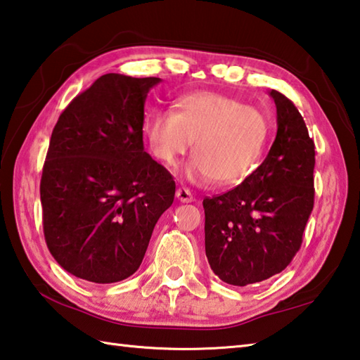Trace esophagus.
Listing matches in <instances>:
<instances>
[{
    "label": "esophagus",
    "instance_id": "esophagus-1",
    "mask_svg": "<svg viewBox=\"0 0 360 360\" xmlns=\"http://www.w3.org/2000/svg\"><path fill=\"white\" fill-rule=\"evenodd\" d=\"M175 197H177V199L183 203H189L194 200V197H193V194H191V191L188 188H179L177 193H175Z\"/></svg>",
    "mask_w": 360,
    "mask_h": 360
}]
</instances>
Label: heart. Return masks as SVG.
Here are the masks:
<instances>
[{"mask_svg": "<svg viewBox=\"0 0 360 360\" xmlns=\"http://www.w3.org/2000/svg\"><path fill=\"white\" fill-rule=\"evenodd\" d=\"M152 155L166 166L197 152L183 171L185 179L208 185H239L258 167L270 122L259 108L217 91H195L175 101V110L157 108L144 118Z\"/></svg>", "mask_w": 360, "mask_h": 360, "instance_id": "heart-1", "label": "heart"}]
</instances>
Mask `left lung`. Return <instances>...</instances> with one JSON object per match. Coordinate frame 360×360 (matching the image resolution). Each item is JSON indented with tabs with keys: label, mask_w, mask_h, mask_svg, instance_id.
<instances>
[{
	"label": "left lung",
	"mask_w": 360,
	"mask_h": 360,
	"mask_svg": "<svg viewBox=\"0 0 360 360\" xmlns=\"http://www.w3.org/2000/svg\"><path fill=\"white\" fill-rule=\"evenodd\" d=\"M276 136L239 186L203 200L205 252L222 281L247 285L289 266L314 208L315 146L292 101L272 90Z\"/></svg>",
	"instance_id": "1"
}]
</instances>
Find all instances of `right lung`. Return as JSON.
I'll return each mask as SVG.
<instances>
[{
    "label": "right lung",
    "mask_w": 360,
    "mask_h": 360,
    "mask_svg": "<svg viewBox=\"0 0 360 360\" xmlns=\"http://www.w3.org/2000/svg\"><path fill=\"white\" fill-rule=\"evenodd\" d=\"M160 77L101 76L53 130L40 199L46 245L80 280L108 284L141 266L175 181L143 143L144 104Z\"/></svg>",
    "instance_id": "1"
}]
</instances>
